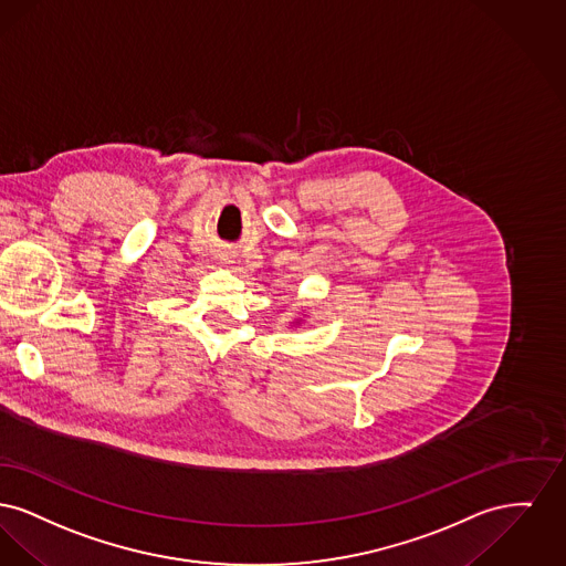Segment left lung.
<instances>
[{"label":"left lung","instance_id":"8db88e82","mask_svg":"<svg viewBox=\"0 0 566 566\" xmlns=\"http://www.w3.org/2000/svg\"><path fill=\"white\" fill-rule=\"evenodd\" d=\"M300 322H302V319H296V322H294V326H297V324H300Z\"/></svg>","mask_w":566,"mask_h":566}]
</instances>
